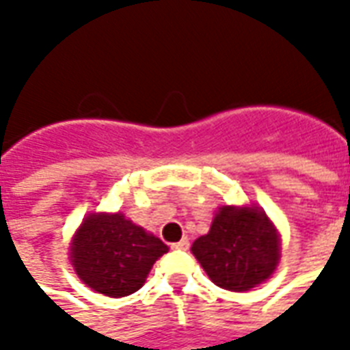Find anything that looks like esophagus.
Listing matches in <instances>:
<instances>
[{"instance_id": "1", "label": "esophagus", "mask_w": 350, "mask_h": 350, "mask_svg": "<svg viewBox=\"0 0 350 350\" xmlns=\"http://www.w3.org/2000/svg\"><path fill=\"white\" fill-rule=\"evenodd\" d=\"M170 247L176 251H187L189 250V240H187V238H183V240H180V242L172 243Z\"/></svg>"}]
</instances>
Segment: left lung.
Instances as JSON below:
<instances>
[{
    "label": "left lung",
    "instance_id": "left-lung-1",
    "mask_svg": "<svg viewBox=\"0 0 350 350\" xmlns=\"http://www.w3.org/2000/svg\"><path fill=\"white\" fill-rule=\"evenodd\" d=\"M193 255L221 288L243 293L271 275L279 260L275 228L257 208H221Z\"/></svg>",
    "mask_w": 350,
    "mask_h": 350
}]
</instances>
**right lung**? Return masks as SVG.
Masks as SVG:
<instances>
[{"label":"right lung","mask_w":350,"mask_h":350,"mask_svg":"<svg viewBox=\"0 0 350 350\" xmlns=\"http://www.w3.org/2000/svg\"><path fill=\"white\" fill-rule=\"evenodd\" d=\"M167 251L159 238L148 234L122 213L90 215L75 236L71 260L88 286L120 298L137 293L153 262Z\"/></svg>","instance_id":"add662e5"}]
</instances>
